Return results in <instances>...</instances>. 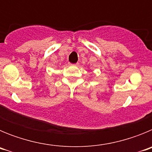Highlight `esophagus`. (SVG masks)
Segmentation results:
<instances>
[{"mask_svg":"<svg viewBox=\"0 0 152 152\" xmlns=\"http://www.w3.org/2000/svg\"><path fill=\"white\" fill-rule=\"evenodd\" d=\"M74 65H78V63H76V64H74Z\"/></svg>","mask_w":152,"mask_h":152,"instance_id":"1","label":"esophagus"}]
</instances>
